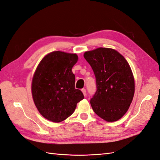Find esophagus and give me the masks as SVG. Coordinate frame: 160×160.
Masks as SVG:
<instances>
[{
    "label": "esophagus",
    "mask_w": 160,
    "mask_h": 160,
    "mask_svg": "<svg viewBox=\"0 0 160 160\" xmlns=\"http://www.w3.org/2000/svg\"><path fill=\"white\" fill-rule=\"evenodd\" d=\"M82 92H83V95L84 96H87V90H86L85 88H82Z\"/></svg>",
    "instance_id": "obj_1"
}]
</instances>
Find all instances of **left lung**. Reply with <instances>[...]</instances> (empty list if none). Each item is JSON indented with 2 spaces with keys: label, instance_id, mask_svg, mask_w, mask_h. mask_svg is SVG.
Segmentation results:
<instances>
[{
  "label": "left lung",
  "instance_id": "8db88e82",
  "mask_svg": "<svg viewBox=\"0 0 160 160\" xmlns=\"http://www.w3.org/2000/svg\"><path fill=\"white\" fill-rule=\"evenodd\" d=\"M96 78L97 91L91 98L93 111L102 119L115 122L128 111L134 93V80L130 65L112 48H98L85 52Z\"/></svg>",
  "mask_w": 160,
  "mask_h": 160
}]
</instances>
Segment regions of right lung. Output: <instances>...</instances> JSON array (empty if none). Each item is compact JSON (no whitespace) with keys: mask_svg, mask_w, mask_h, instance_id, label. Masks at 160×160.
<instances>
[{"mask_svg":"<svg viewBox=\"0 0 160 160\" xmlns=\"http://www.w3.org/2000/svg\"><path fill=\"white\" fill-rule=\"evenodd\" d=\"M78 59L76 54L54 51L38 65L32 82V97L40 113L48 120H65L84 99L80 90L75 88L72 71Z\"/></svg>","mask_w":160,"mask_h":160,"instance_id":"add662e5","label":"right lung"}]
</instances>
